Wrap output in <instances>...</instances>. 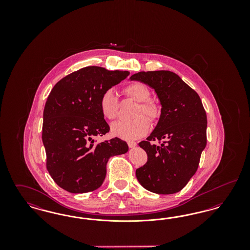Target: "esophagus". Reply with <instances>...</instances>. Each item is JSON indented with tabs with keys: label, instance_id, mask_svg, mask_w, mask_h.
<instances>
[{
	"label": "esophagus",
	"instance_id": "obj_1",
	"mask_svg": "<svg viewBox=\"0 0 250 250\" xmlns=\"http://www.w3.org/2000/svg\"><path fill=\"white\" fill-rule=\"evenodd\" d=\"M128 144V146H129V148H134L136 145H137V143H134V142H128L127 143Z\"/></svg>",
	"mask_w": 250,
	"mask_h": 250
}]
</instances>
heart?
<instances>
[{
    "mask_svg": "<svg viewBox=\"0 0 250 250\" xmlns=\"http://www.w3.org/2000/svg\"><path fill=\"white\" fill-rule=\"evenodd\" d=\"M123 92L126 97L138 102L135 111V119L131 121H118L111 125V134L126 141L138 140L144 136L149 129V121L155 122L160 115V108L154 100L150 99V91L145 84L132 83L124 87ZM101 114L107 120H114L119 112V99L114 91L108 89L99 99ZM145 115L147 118L142 116Z\"/></svg>",
    "mask_w": 250,
    "mask_h": 250,
    "instance_id": "1",
    "label": "heart"
}]
</instances>
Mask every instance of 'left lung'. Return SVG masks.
Segmentation results:
<instances>
[{"label": "left lung", "instance_id": "1", "mask_svg": "<svg viewBox=\"0 0 250 250\" xmlns=\"http://www.w3.org/2000/svg\"><path fill=\"white\" fill-rule=\"evenodd\" d=\"M130 80L154 88L162 106L155 130L139 143L148 159L136 169L137 179L151 192L176 193L197 171L207 143V116L202 100L173 72H139Z\"/></svg>", "mask_w": 250, "mask_h": 250}]
</instances>
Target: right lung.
Masks as SVG:
<instances>
[{
  "label": "right lung",
  "mask_w": 250,
  "mask_h": 250,
  "mask_svg": "<svg viewBox=\"0 0 250 250\" xmlns=\"http://www.w3.org/2000/svg\"><path fill=\"white\" fill-rule=\"evenodd\" d=\"M128 75L87 66L62 78L51 90L43 113L42 141L48 173L62 189H97L106 177L108 158L128 151L127 143L119 138L94 140L109 131L99 108L100 96Z\"/></svg>",
  "instance_id": "right-lung-1"
}]
</instances>
